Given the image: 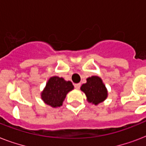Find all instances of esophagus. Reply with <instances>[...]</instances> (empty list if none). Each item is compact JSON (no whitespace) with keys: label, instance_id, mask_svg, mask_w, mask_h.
<instances>
[{"label":"esophagus","instance_id":"obj_1","mask_svg":"<svg viewBox=\"0 0 146 146\" xmlns=\"http://www.w3.org/2000/svg\"><path fill=\"white\" fill-rule=\"evenodd\" d=\"M80 83H76V84H74V86H75L76 89H80Z\"/></svg>","mask_w":146,"mask_h":146}]
</instances>
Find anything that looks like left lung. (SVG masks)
<instances>
[{"instance_id": "left-lung-1", "label": "left lung", "mask_w": 146, "mask_h": 146, "mask_svg": "<svg viewBox=\"0 0 146 146\" xmlns=\"http://www.w3.org/2000/svg\"><path fill=\"white\" fill-rule=\"evenodd\" d=\"M80 89L86 96L87 102L95 105L104 102L108 96V89L102 78L98 76L87 78L86 82L82 85Z\"/></svg>"}]
</instances>
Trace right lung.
<instances>
[{
	"label": "right lung",
	"mask_w": 146,
	"mask_h": 146,
	"mask_svg": "<svg viewBox=\"0 0 146 146\" xmlns=\"http://www.w3.org/2000/svg\"><path fill=\"white\" fill-rule=\"evenodd\" d=\"M73 89L74 86L70 81H66L63 77L54 76L48 80L46 86L41 92V98L44 104L55 108L63 105L67 93Z\"/></svg>",
	"instance_id": "add662e5"
}]
</instances>
